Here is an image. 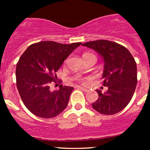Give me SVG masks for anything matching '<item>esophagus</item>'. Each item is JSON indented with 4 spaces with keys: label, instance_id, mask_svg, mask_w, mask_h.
<instances>
[{
    "label": "esophagus",
    "instance_id": "1",
    "mask_svg": "<svg viewBox=\"0 0 150 150\" xmlns=\"http://www.w3.org/2000/svg\"><path fill=\"white\" fill-rule=\"evenodd\" d=\"M76 88L77 89H81V90H83L84 92H87V91H88V89H87V88H85V87H81V86H77Z\"/></svg>",
    "mask_w": 150,
    "mask_h": 150
}]
</instances>
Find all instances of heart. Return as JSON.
<instances>
[{"instance_id":"heart-1","label":"heart","mask_w":150,"mask_h":150,"mask_svg":"<svg viewBox=\"0 0 150 150\" xmlns=\"http://www.w3.org/2000/svg\"><path fill=\"white\" fill-rule=\"evenodd\" d=\"M94 56V55L92 54V53H85L83 54V57H85V56Z\"/></svg>"}]
</instances>
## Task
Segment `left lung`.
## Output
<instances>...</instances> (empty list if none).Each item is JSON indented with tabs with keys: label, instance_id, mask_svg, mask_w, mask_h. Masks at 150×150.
I'll return each mask as SVG.
<instances>
[{
	"label": "left lung",
	"instance_id": "1",
	"mask_svg": "<svg viewBox=\"0 0 150 150\" xmlns=\"http://www.w3.org/2000/svg\"><path fill=\"white\" fill-rule=\"evenodd\" d=\"M82 46L99 53L104 63L103 85L107 91L97 89L99 98L92 104L101 114L113 115L122 111L131 100L137 85V65L126 48L108 40L86 42Z\"/></svg>",
	"mask_w": 150,
	"mask_h": 150
}]
</instances>
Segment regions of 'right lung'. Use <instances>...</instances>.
I'll return each instance as SVG.
<instances>
[{
	"instance_id": "1",
	"label": "right lung",
	"mask_w": 150,
	"mask_h": 150,
	"mask_svg": "<svg viewBox=\"0 0 150 150\" xmlns=\"http://www.w3.org/2000/svg\"><path fill=\"white\" fill-rule=\"evenodd\" d=\"M81 44L46 41L32 44L22 53L16 67L17 87L24 104L35 116L53 118L67 107L73 87L61 85L58 90L51 91L50 85L63 61Z\"/></svg>"
}]
</instances>
